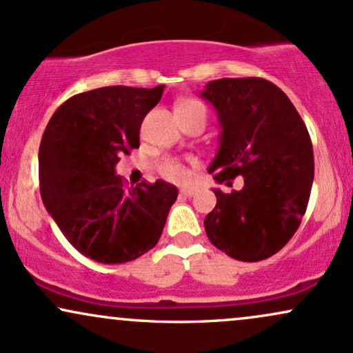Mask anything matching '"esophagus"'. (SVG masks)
<instances>
[{
	"instance_id": "esophagus-1",
	"label": "esophagus",
	"mask_w": 353,
	"mask_h": 353,
	"mask_svg": "<svg viewBox=\"0 0 353 353\" xmlns=\"http://www.w3.org/2000/svg\"><path fill=\"white\" fill-rule=\"evenodd\" d=\"M181 196H184V197H192L194 194H196V189H192V188H182L181 190Z\"/></svg>"
}]
</instances>
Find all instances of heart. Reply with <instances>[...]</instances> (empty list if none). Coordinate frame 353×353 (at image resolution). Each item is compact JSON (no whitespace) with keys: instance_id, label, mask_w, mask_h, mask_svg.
I'll use <instances>...</instances> for the list:
<instances>
[{"instance_id":"obj_1","label":"heart","mask_w":353,"mask_h":353,"mask_svg":"<svg viewBox=\"0 0 353 353\" xmlns=\"http://www.w3.org/2000/svg\"><path fill=\"white\" fill-rule=\"evenodd\" d=\"M190 111H205V108L202 106V103L196 99H184L181 101L179 104L176 106V112L177 114H182V112H190ZM159 171L165 179L174 181V182H184L188 181L189 177V171L182 165L177 159H164L159 165Z\"/></svg>"}]
</instances>
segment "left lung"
I'll list each match as a JSON object with an SVG mask.
<instances>
[{
  "label": "left lung",
  "mask_w": 353,
  "mask_h": 353,
  "mask_svg": "<svg viewBox=\"0 0 353 353\" xmlns=\"http://www.w3.org/2000/svg\"><path fill=\"white\" fill-rule=\"evenodd\" d=\"M201 96L216 109L219 149L208 171L219 184L241 176L242 189H212L216 208L205 216L209 241L244 262L282 249L309 204L314 152L309 131L285 92L262 78L210 81Z\"/></svg>",
  "instance_id": "8db88e82"
}]
</instances>
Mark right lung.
Instances as JSON below:
<instances>
[{
    "instance_id": "obj_1",
    "label": "right lung",
    "mask_w": 353,
    "mask_h": 353,
    "mask_svg": "<svg viewBox=\"0 0 353 353\" xmlns=\"http://www.w3.org/2000/svg\"><path fill=\"white\" fill-rule=\"evenodd\" d=\"M163 91L108 86L81 92L61 104L44 129V208L70 244L101 264H124L151 250L177 199L169 182L128 190L116 174L121 154L139 148L141 123Z\"/></svg>"
}]
</instances>
